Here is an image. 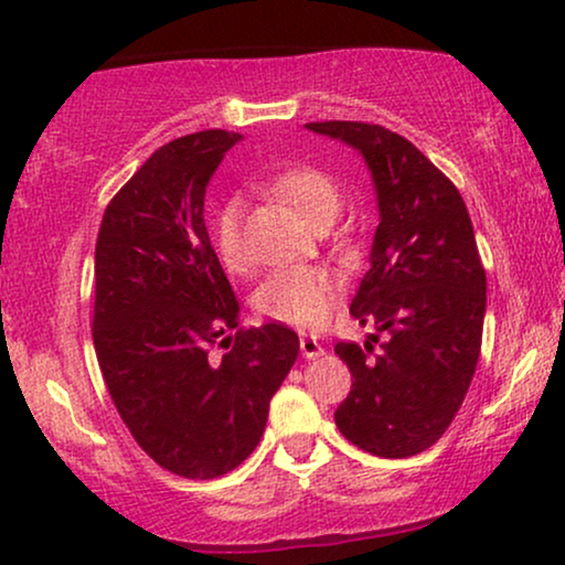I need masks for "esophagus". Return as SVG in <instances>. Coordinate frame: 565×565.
Segmentation results:
<instances>
[{
  "mask_svg": "<svg viewBox=\"0 0 565 565\" xmlns=\"http://www.w3.org/2000/svg\"><path fill=\"white\" fill-rule=\"evenodd\" d=\"M300 352H302V358L316 360V358H321L326 350H323L321 339L310 337V334H302V337H300Z\"/></svg>",
  "mask_w": 565,
  "mask_h": 565,
  "instance_id": "esophagus-1",
  "label": "esophagus"
}]
</instances>
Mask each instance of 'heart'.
Wrapping results in <instances>:
<instances>
[{"instance_id":"1","label":"heart","mask_w":565,"mask_h":565,"mask_svg":"<svg viewBox=\"0 0 565 565\" xmlns=\"http://www.w3.org/2000/svg\"><path fill=\"white\" fill-rule=\"evenodd\" d=\"M265 189L310 226L331 223L342 210V189L321 168H287L265 183ZM213 244L228 270H244L247 257H244L242 244L239 200H228L217 207L213 217ZM339 295H342V278L334 270L323 265H295L265 278L255 291V308L270 321L297 326V329H316L329 321Z\"/></svg>"}]
</instances>
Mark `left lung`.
I'll return each instance as SVG.
<instances>
[{
	"instance_id": "left-lung-1",
	"label": "left lung",
	"mask_w": 565,
	"mask_h": 565,
	"mask_svg": "<svg viewBox=\"0 0 565 565\" xmlns=\"http://www.w3.org/2000/svg\"><path fill=\"white\" fill-rule=\"evenodd\" d=\"M308 128L363 154L379 205L371 268L350 312L387 342L337 344L355 382L334 420L360 450L411 458L447 431L479 363L487 274L471 217L455 183L405 136L358 120Z\"/></svg>"
}]
</instances>
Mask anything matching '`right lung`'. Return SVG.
Instances as JSON below:
<instances>
[{
	"label": "right lung",
	"instance_id": "obj_1",
	"mask_svg": "<svg viewBox=\"0 0 565 565\" xmlns=\"http://www.w3.org/2000/svg\"><path fill=\"white\" fill-rule=\"evenodd\" d=\"M239 134L168 141L113 196L94 253V350L120 418L154 463L215 479L249 458L300 352L281 323L242 329L205 228V192ZM226 347L221 359L209 350Z\"/></svg>",
	"mask_w": 565,
	"mask_h": 565
}]
</instances>
